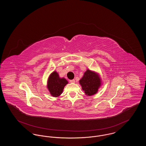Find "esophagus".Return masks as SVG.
<instances>
[{
  "label": "esophagus",
  "mask_w": 146,
  "mask_h": 146,
  "mask_svg": "<svg viewBox=\"0 0 146 146\" xmlns=\"http://www.w3.org/2000/svg\"><path fill=\"white\" fill-rule=\"evenodd\" d=\"M70 83H75V80L74 79H72V80H70Z\"/></svg>",
  "instance_id": "esophagus-1"
}]
</instances>
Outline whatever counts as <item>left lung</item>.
I'll use <instances>...</instances> for the list:
<instances>
[{
	"mask_svg": "<svg viewBox=\"0 0 146 146\" xmlns=\"http://www.w3.org/2000/svg\"><path fill=\"white\" fill-rule=\"evenodd\" d=\"M79 83L85 94L91 96L95 94L101 85L99 76L95 72L88 70L84 74Z\"/></svg>",
	"mask_w": 146,
	"mask_h": 146,
	"instance_id": "left-lung-1",
	"label": "left lung"
}]
</instances>
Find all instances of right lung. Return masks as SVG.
<instances>
[{"instance_id": "right-lung-1", "label": "right lung", "mask_w": 146, "mask_h": 146, "mask_svg": "<svg viewBox=\"0 0 146 146\" xmlns=\"http://www.w3.org/2000/svg\"><path fill=\"white\" fill-rule=\"evenodd\" d=\"M68 83L64 78H60L56 72H54L50 76L48 82V88L51 95L54 97L60 96L64 87Z\"/></svg>"}]
</instances>
